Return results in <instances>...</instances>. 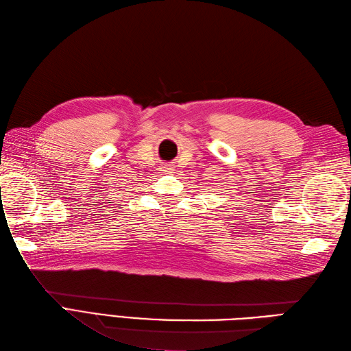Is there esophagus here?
Returning <instances> with one entry per match:
<instances>
[{
  "instance_id": "obj_1",
  "label": "esophagus",
  "mask_w": 351,
  "mask_h": 351,
  "mask_svg": "<svg viewBox=\"0 0 351 351\" xmlns=\"http://www.w3.org/2000/svg\"><path fill=\"white\" fill-rule=\"evenodd\" d=\"M165 169H166V171H173L175 165L173 163H167V165H165Z\"/></svg>"
}]
</instances>
